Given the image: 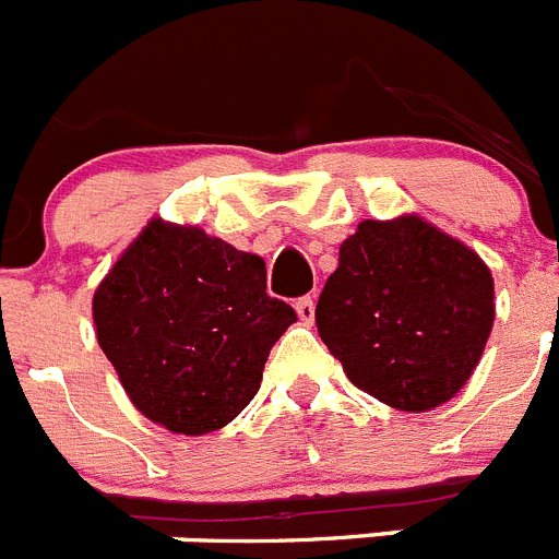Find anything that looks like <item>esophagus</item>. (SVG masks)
I'll return each instance as SVG.
<instances>
[{"instance_id": "obj_1", "label": "esophagus", "mask_w": 559, "mask_h": 559, "mask_svg": "<svg viewBox=\"0 0 559 559\" xmlns=\"http://www.w3.org/2000/svg\"><path fill=\"white\" fill-rule=\"evenodd\" d=\"M296 313H299V322H302V324H313V319H316V299H313V296H302V299L296 302Z\"/></svg>"}]
</instances>
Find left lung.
Returning <instances> with one entry per match:
<instances>
[{"mask_svg":"<svg viewBox=\"0 0 559 559\" xmlns=\"http://www.w3.org/2000/svg\"><path fill=\"white\" fill-rule=\"evenodd\" d=\"M492 322L487 263L419 215L360 221L316 305L319 335L355 386L414 414L471 380Z\"/></svg>","mask_w":559,"mask_h":559,"instance_id":"1","label":"left lung"}]
</instances>
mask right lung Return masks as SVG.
<instances>
[{
    "label": "right lung",
    "instance_id": "obj_1",
    "mask_svg": "<svg viewBox=\"0 0 559 559\" xmlns=\"http://www.w3.org/2000/svg\"><path fill=\"white\" fill-rule=\"evenodd\" d=\"M92 319L136 412L201 437L249 406L296 313L265 294L263 257L153 218L97 285Z\"/></svg>",
    "mask_w": 559,
    "mask_h": 559
}]
</instances>
